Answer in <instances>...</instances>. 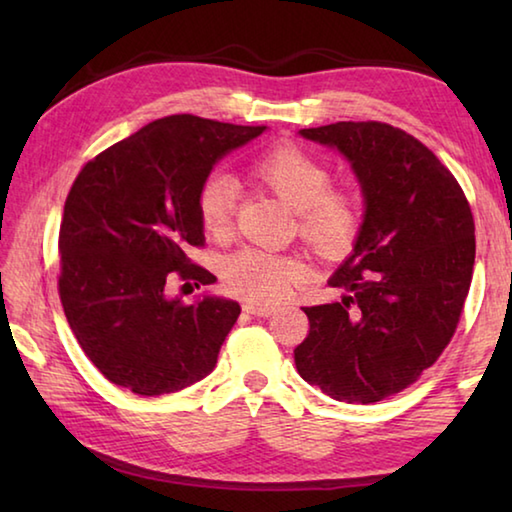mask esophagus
I'll use <instances>...</instances> for the list:
<instances>
[{"label":"esophagus","mask_w":512,"mask_h":512,"mask_svg":"<svg viewBox=\"0 0 512 512\" xmlns=\"http://www.w3.org/2000/svg\"><path fill=\"white\" fill-rule=\"evenodd\" d=\"M244 311L259 318H268L273 314V307L271 305H255V302H244Z\"/></svg>","instance_id":"1"}]
</instances>
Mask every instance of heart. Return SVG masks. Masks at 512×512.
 Returning <instances> with one entry per match:
<instances>
[{
    "label": "heart",
    "mask_w": 512,
    "mask_h": 512,
    "mask_svg": "<svg viewBox=\"0 0 512 512\" xmlns=\"http://www.w3.org/2000/svg\"><path fill=\"white\" fill-rule=\"evenodd\" d=\"M250 173L296 210L298 235L320 255L345 253L357 239L363 210L354 192L332 187L327 164L293 144H282L255 158ZM239 189L225 173H214L198 189V219L207 235L228 232L235 216ZM307 277L298 255L271 253L262 248H241L221 262L223 287L232 296L257 305H273Z\"/></svg>",
    "instance_id": "heart-1"
}]
</instances>
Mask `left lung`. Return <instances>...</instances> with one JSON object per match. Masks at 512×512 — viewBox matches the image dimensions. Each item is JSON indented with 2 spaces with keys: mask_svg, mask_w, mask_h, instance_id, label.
<instances>
[{
  "mask_svg": "<svg viewBox=\"0 0 512 512\" xmlns=\"http://www.w3.org/2000/svg\"><path fill=\"white\" fill-rule=\"evenodd\" d=\"M302 137L339 149L366 214L352 255L329 277L341 302L302 307L300 377L348 404L386 400L418 381L456 332L474 268V216L427 146L381 121H336Z\"/></svg>",
  "mask_w": 512,
  "mask_h": 512,
  "instance_id": "8db88e82",
  "label": "left lung"
}]
</instances>
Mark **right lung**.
I'll return each mask as SVG.
<instances>
[{"instance_id": "add662e5", "label": "right lung", "mask_w": 512, "mask_h": 512, "mask_svg": "<svg viewBox=\"0 0 512 512\" xmlns=\"http://www.w3.org/2000/svg\"><path fill=\"white\" fill-rule=\"evenodd\" d=\"M266 126L194 115L151 121L92 158L60 221L58 293L88 359L137 395L176 393L210 375L237 323L235 300L167 298V282L212 284L189 259L205 244L198 189L216 160Z\"/></svg>"}]
</instances>
